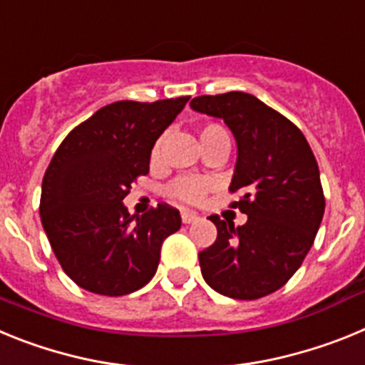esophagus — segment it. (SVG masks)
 <instances>
[{
  "label": "esophagus",
  "mask_w": 365,
  "mask_h": 365,
  "mask_svg": "<svg viewBox=\"0 0 365 365\" xmlns=\"http://www.w3.org/2000/svg\"><path fill=\"white\" fill-rule=\"evenodd\" d=\"M180 219H182V222L185 225H192V222H195L199 219V215L195 214V212H190V210H182L180 212Z\"/></svg>",
  "instance_id": "34e87169"
}]
</instances>
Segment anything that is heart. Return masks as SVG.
I'll return each instance as SVG.
<instances>
[{
    "label": "heart",
    "mask_w": 365,
    "mask_h": 365,
    "mask_svg": "<svg viewBox=\"0 0 365 365\" xmlns=\"http://www.w3.org/2000/svg\"><path fill=\"white\" fill-rule=\"evenodd\" d=\"M215 137H228V135L227 131L222 130L221 125L217 124L205 125V128L201 130V135H199L201 144ZM159 157H160V143H157L153 146V151H151V159L157 160ZM205 192H206V182H202V180H197V179H180V180H175V182L170 186V193H172L173 197L180 199V201H185V202L201 201Z\"/></svg>",
    "instance_id": "1"
}]
</instances>
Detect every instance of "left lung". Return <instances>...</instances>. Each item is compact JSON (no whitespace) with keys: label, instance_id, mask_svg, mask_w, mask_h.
Instances as JSON below:
<instances>
[{"label":"left lung","instance_id":"1","mask_svg":"<svg viewBox=\"0 0 365 365\" xmlns=\"http://www.w3.org/2000/svg\"><path fill=\"white\" fill-rule=\"evenodd\" d=\"M193 111L225 120L237 146L232 206L247 222L221 221L217 240L199 252L202 278L219 294L257 299L292 278L314 243L325 210L320 170L307 138L289 118L241 91L197 96Z\"/></svg>","mask_w":365,"mask_h":365}]
</instances>
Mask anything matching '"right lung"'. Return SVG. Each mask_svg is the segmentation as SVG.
<instances>
[{
    "label": "right lung",
    "instance_id": "right-lung-1",
    "mask_svg": "<svg viewBox=\"0 0 365 365\" xmlns=\"http://www.w3.org/2000/svg\"><path fill=\"white\" fill-rule=\"evenodd\" d=\"M188 100L113 102L54 153L41 182V225L63 272L86 291L130 294L157 272L163 241L180 228L179 210L159 205L130 215L122 201L150 172L157 138Z\"/></svg>",
    "mask_w": 365,
    "mask_h": 365
}]
</instances>
